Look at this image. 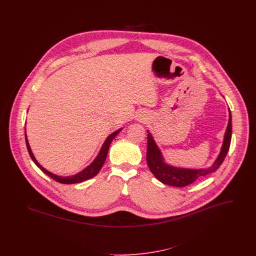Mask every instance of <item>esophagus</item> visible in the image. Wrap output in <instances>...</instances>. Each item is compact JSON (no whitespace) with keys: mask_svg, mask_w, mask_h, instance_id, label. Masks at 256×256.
Returning a JSON list of instances; mask_svg holds the SVG:
<instances>
[{"mask_svg":"<svg viewBox=\"0 0 256 256\" xmlns=\"http://www.w3.org/2000/svg\"><path fill=\"white\" fill-rule=\"evenodd\" d=\"M145 118H144V116H142V115H140V120H144Z\"/></svg>","mask_w":256,"mask_h":256,"instance_id":"obj_1","label":"esophagus"}]
</instances>
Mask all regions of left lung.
Here are the masks:
<instances>
[{
	"instance_id": "left-lung-1",
	"label": "left lung",
	"mask_w": 256,
	"mask_h": 256,
	"mask_svg": "<svg viewBox=\"0 0 256 256\" xmlns=\"http://www.w3.org/2000/svg\"><path fill=\"white\" fill-rule=\"evenodd\" d=\"M230 112V119L226 134L224 136V142L220 148L219 156L214 161L212 166L206 169H187L174 167L165 162V159L162 156L161 150L156 145L152 135L148 130V150H146V163L150 172L154 176L164 184L176 186V187H184L196 182L202 176L215 172L222 165V161L226 158L230 146L232 141V112Z\"/></svg>"
}]
</instances>
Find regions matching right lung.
Wrapping results in <instances>:
<instances>
[{
    "mask_svg": "<svg viewBox=\"0 0 256 256\" xmlns=\"http://www.w3.org/2000/svg\"><path fill=\"white\" fill-rule=\"evenodd\" d=\"M122 130V128H121L118 130L112 132V134H110V136H108V138L106 139L104 143L102 146L100 152L98 154L97 158L94 159V161L89 166H87L86 169L80 170V172H78V174H76L74 176H62L54 174L50 172L49 170H46L44 167H42L38 163V161L36 159L32 152V148L30 146L28 138H26V128H24V137H26V148H28V152L30 154V156L32 158V161L36 163V165L40 170H42L44 174H46L47 176H49L50 178H52L54 180L58 182L63 183V184H74V183H80L82 182H86L87 180H90V178H94L95 176H97L98 172L102 169V165H104V161L106 159L108 148H110V144H111L112 140L117 136V134H119Z\"/></svg>",
    "mask_w": 256,
    "mask_h": 256,
    "instance_id": "right-lung-1",
    "label": "right lung"
}]
</instances>
